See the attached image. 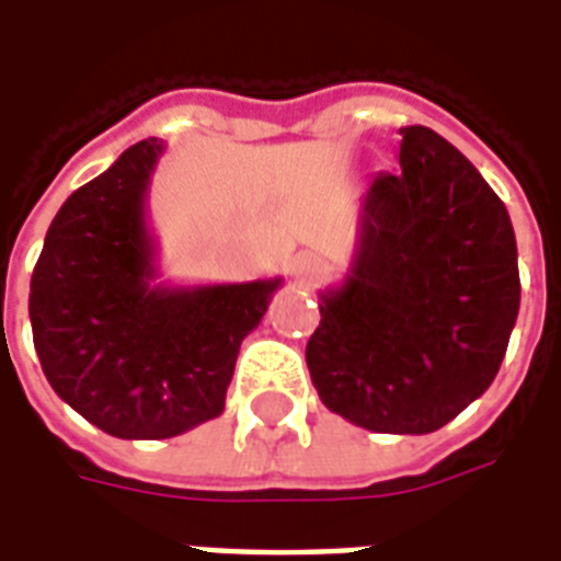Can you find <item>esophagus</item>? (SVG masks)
<instances>
[{
	"instance_id": "obj_1",
	"label": "esophagus",
	"mask_w": 561,
	"mask_h": 561,
	"mask_svg": "<svg viewBox=\"0 0 561 561\" xmlns=\"http://www.w3.org/2000/svg\"><path fill=\"white\" fill-rule=\"evenodd\" d=\"M321 270H324V264H321V257L312 255V252H300V255H294L291 276L300 282V285L316 282L318 276H321Z\"/></svg>"
}]
</instances>
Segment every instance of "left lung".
I'll return each instance as SVG.
<instances>
[{
	"mask_svg": "<svg viewBox=\"0 0 561 561\" xmlns=\"http://www.w3.org/2000/svg\"><path fill=\"white\" fill-rule=\"evenodd\" d=\"M400 135V171L366 188L352 270L321 294L306 364L330 412L423 435L493 385L519 312L517 240L457 147L426 126Z\"/></svg>",
	"mask_w": 561,
	"mask_h": 561,
	"instance_id": "obj_1",
	"label": "left lung"
}]
</instances>
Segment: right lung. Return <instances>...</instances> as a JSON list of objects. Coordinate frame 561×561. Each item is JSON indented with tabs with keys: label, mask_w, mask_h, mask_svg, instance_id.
Here are the masks:
<instances>
[{
	"label": "right lung",
	"mask_w": 561,
	"mask_h": 561,
	"mask_svg": "<svg viewBox=\"0 0 561 561\" xmlns=\"http://www.w3.org/2000/svg\"><path fill=\"white\" fill-rule=\"evenodd\" d=\"M164 144L128 147L59 207L32 270L30 321L50 388L116 438H171L219 417L240 342L282 279L156 285L149 176Z\"/></svg>",
	"instance_id": "obj_1"
}]
</instances>
